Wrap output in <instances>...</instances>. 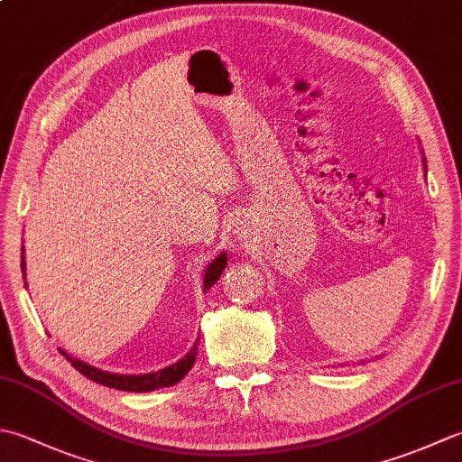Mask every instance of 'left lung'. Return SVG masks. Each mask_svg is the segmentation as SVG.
I'll list each match as a JSON object with an SVG mask.
<instances>
[{"label": "left lung", "mask_w": 462, "mask_h": 462, "mask_svg": "<svg viewBox=\"0 0 462 462\" xmlns=\"http://www.w3.org/2000/svg\"><path fill=\"white\" fill-rule=\"evenodd\" d=\"M423 161H425V159H423Z\"/></svg>", "instance_id": "left-lung-1"}]
</instances>
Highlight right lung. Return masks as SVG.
<instances>
[{
	"label": "right lung",
	"mask_w": 462,
	"mask_h": 462,
	"mask_svg": "<svg viewBox=\"0 0 462 462\" xmlns=\"http://www.w3.org/2000/svg\"><path fill=\"white\" fill-rule=\"evenodd\" d=\"M226 263H228V258H226V252H222L220 256L216 258V260H212L210 266L206 268V273H204V291L208 290V288H212L214 283L218 282L222 270L226 268ZM22 272H25V256H22ZM59 351H61V356L69 363H71V365L77 371L83 373L87 379L99 383V385L121 389V391H131V393H146V391H154V389H161V387H171V385H174V383H179L194 365L196 351H199V341H196L194 346H192V349L186 353V356L180 361H176L174 365L164 367V369L156 371V373H144V375H119V373L101 371V369L89 365V363L71 357L63 349H59Z\"/></svg>",
	"instance_id": "right-lung-1"
}]
</instances>
